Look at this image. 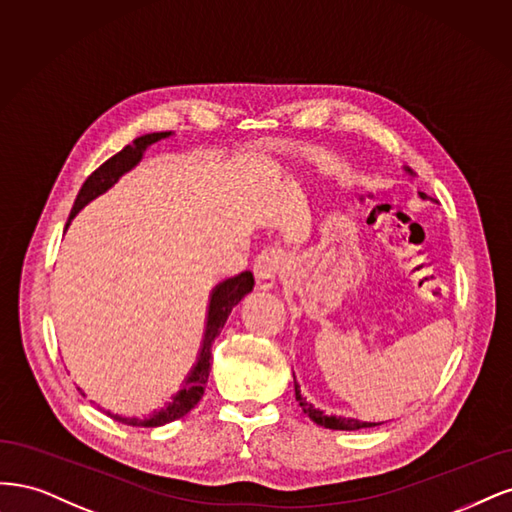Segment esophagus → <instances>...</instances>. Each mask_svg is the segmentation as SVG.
<instances>
[{
    "label": "esophagus",
    "instance_id": "esophagus-1",
    "mask_svg": "<svg viewBox=\"0 0 512 512\" xmlns=\"http://www.w3.org/2000/svg\"><path fill=\"white\" fill-rule=\"evenodd\" d=\"M285 266V253L280 249H266L261 251L255 259V278L259 289H270L276 283V276Z\"/></svg>",
    "mask_w": 512,
    "mask_h": 512
}]
</instances>
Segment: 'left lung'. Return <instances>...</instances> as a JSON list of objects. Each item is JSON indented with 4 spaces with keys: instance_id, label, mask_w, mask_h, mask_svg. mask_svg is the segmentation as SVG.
Instances as JSON below:
<instances>
[{
    "instance_id": "1",
    "label": "left lung",
    "mask_w": 512,
    "mask_h": 512,
    "mask_svg": "<svg viewBox=\"0 0 512 512\" xmlns=\"http://www.w3.org/2000/svg\"><path fill=\"white\" fill-rule=\"evenodd\" d=\"M421 197H423V193H421ZM293 376H295V372H293ZM293 385H295V400L300 402V406H302V410L306 412V415L315 421L317 425H323V427H327V430H361V427H374L376 423H366V421H357V419H344V417H327L323 410H319V408H315L312 406L304 395H302V389H300V385H298V381H295L293 378Z\"/></svg>"
}]
</instances>
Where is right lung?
Instances as JSON below:
<instances>
[{"label":"right lung","instance_id":"right-lung-1","mask_svg":"<svg viewBox=\"0 0 512 512\" xmlns=\"http://www.w3.org/2000/svg\"><path fill=\"white\" fill-rule=\"evenodd\" d=\"M170 131H159V134H146L136 138L131 144H127L123 151H119L114 157H110L108 161H104L100 168H97L85 183H82L70 219L76 217V212L89 204L93 197H97L100 193H104L106 189H110L114 183H117L119 176L125 174L127 170H131L136 163L142 159V153L146 151L148 146L153 142L168 138ZM70 225V223H68ZM65 225V227H68ZM255 287V276L251 270H244L232 278H225L223 283H219L217 287L212 289L210 293V302H208V315H206V332H204V340L200 346V355H197L195 366L191 368V372L187 374V378L180 385V391L174 395L172 402H168L161 410H155L153 415H148L144 419H127V417H119V415H108L114 421H121L125 425H134V427H159L172 423L180 417H185L191 408L197 406V402L202 400V395L206 391V383H208V374H210V361H212V342L221 334V329L229 317L232 308L244 298L246 293L253 291Z\"/></svg>","mask_w":512,"mask_h":512}]
</instances>
